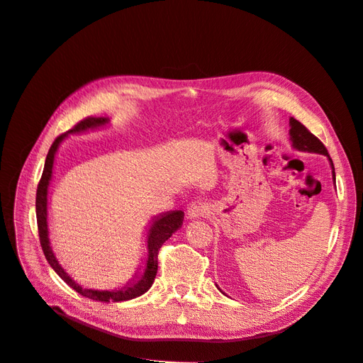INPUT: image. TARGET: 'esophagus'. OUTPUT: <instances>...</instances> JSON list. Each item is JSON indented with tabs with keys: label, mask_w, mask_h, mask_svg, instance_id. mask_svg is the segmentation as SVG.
I'll return each mask as SVG.
<instances>
[{
	"label": "esophagus",
	"mask_w": 363,
	"mask_h": 363,
	"mask_svg": "<svg viewBox=\"0 0 363 363\" xmlns=\"http://www.w3.org/2000/svg\"><path fill=\"white\" fill-rule=\"evenodd\" d=\"M207 213H211V206H208L204 201H201V200L193 201L186 208V215H188L189 219H196V218H200V216H206Z\"/></svg>",
	"instance_id": "34e87169"
}]
</instances>
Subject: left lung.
Wrapping results in <instances>:
<instances>
[{"instance_id":"left-lung-1","label":"left lung","mask_w":363,"mask_h":363,"mask_svg":"<svg viewBox=\"0 0 363 363\" xmlns=\"http://www.w3.org/2000/svg\"><path fill=\"white\" fill-rule=\"evenodd\" d=\"M290 141L294 150L297 151H306V152H316V155H322L327 156L333 169V177H334V182H335V170H334V164L333 160L328 155V151L313 133H311L306 126L301 125L298 121H296L294 118H290ZM218 287V285H216Z\"/></svg>"}]
</instances>
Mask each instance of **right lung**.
Wrapping results in <instances>:
<instances>
[{"mask_svg": "<svg viewBox=\"0 0 363 363\" xmlns=\"http://www.w3.org/2000/svg\"><path fill=\"white\" fill-rule=\"evenodd\" d=\"M110 123L108 118H86L81 121L78 125H76L73 129L67 130L63 135L57 137L55 141L52 143L47 159H45V166L40 184H38L36 189V222H38V233H40V241L41 247L44 250L45 259L48 260L51 268L57 272L67 285L78 291L81 296L88 297L95 301H126L132 300L135 297L143 296L150 290V287L155 282L156 274H157V255L160 247L163 242L172 237L175 231L179 230V226L182 225L184 220V212L182 211H172L166 213H160L159 216L152 218L148 226V233H147V259L144 266L138 268L135 272L123 287L116 289V290H94V289H85L82 285L76 282L65 269L63 266L57 260L51 241H50V231H48V186L52 179V169H54V160H55V152L59 150L60 144L63 143L65 138H67L72 133H82L86 130H94L103 128Z\"/></svg>", "mask_w": 363, "mask_h": 363, "instance_id": "right-lung-1", "label": "right lung"}]
</instances>
